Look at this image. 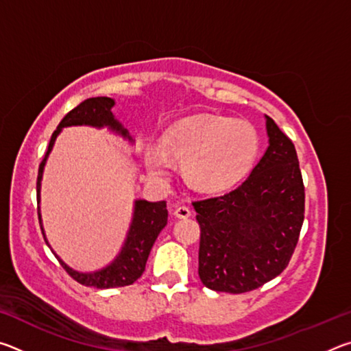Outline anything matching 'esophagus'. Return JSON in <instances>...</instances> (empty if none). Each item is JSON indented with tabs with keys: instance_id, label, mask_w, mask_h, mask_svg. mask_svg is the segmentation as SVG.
I'll return each mask as SVG.
<instances>
[{
	"instance_id": "esophagus-1",
	"label": "esophagus",
	"mask_w": 351,
	"mask_h": 351,
	"mask_svg": "<svg viewBox=\"0 0 351 351\" xmlns=\"http://www.w3.org/2000/svg\"><path fill=\"white\" fill-rule=\"evenodd\" d=\"M175 215L178 218L184 219V218H189L190 215H192V212H190V209H189L187 206H178L176 209H175Z\"/></svg>"
}]
</instances>
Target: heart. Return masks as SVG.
Listing matches in <instances>:
<instances>
[{
    "mask_svg": "<svg viewBox=\"0 0 351 351\" xmlns=\"http://www.w3.org/2000/svg\"><path fill=\"white\" fill-rule=\"evenodd\" d=\"M161 148L148 145L144 165L154 180L170 176V160L180 162L186 180L203 192H224L245 176L258 150L255 128L245 121L209 114L189 117L165 130Z\"/></svg>",
    "mask_w": 351,
    "mask_h": 351,
    "instance_id": "b5f03b06",
    "label": "heart"
}]
</instances>
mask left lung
Instances as JSON below:
<instances>
[{
  "mask_svg": "<svg viewBox=\"0 0 351 351\" xmlns=\"http://www.w3.org/2000/svg\"><path fill=\"white\" fill-rule=\"evenodd\" d=\"M269 145L232 192L195 201L201 228L198 274L204 287L240 294L287 268L305 213V187L294 144L269 116Z\"/></svg>",
  "mask_w": 351,
  "mask_h": 351,
  "instance_id": "obj_1",
  "label": "left lung"
}]
</instances>
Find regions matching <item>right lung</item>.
<instances>
[{
  "instance_id": "1",
  "label": "right lung",
  "mask_w": 351,
  "mask_h": 351,
  "mask_svg": "<svg viewBox=\"0 0 351 351\" xmlns=\"http://www.w3.org/2000/svg\"><path fill=\"white\" fill-rule=\"evenodd\" d=\"M116 105L114 100L111 97H91L86 99L85 102L77 105L74 110H71L66 116L62 119L58 127L51 136L49 147L45 154L43 161H41L38 167V178H37V201L40 204V190H41V178H43V170L49 153L52 152V147L56 144L57 136L60 134L64 127H77V125H88L104 128L106 127L110 132L122 136L123 139L128 142H133V138L130 136L128 130L123 128L121 122L117 121L112 114L111 108ZM167 204L165 201H158V203H152L147 199H136L134 201V210L132 224H130L127 239L123 241V246L117 257L111 261L105 268L94 271V272H80L64 263V261L58 257L54 252L56 257L60 261L62 266L66 269L68 274L85 287H94V288H119L127 287V285L134 283L145 271V263L148 255H150L152 247L156 241L158 235L167 224ZM38 219L41 226V232H43L46 245L49 246L47 239L45 235L43 224H41V213L38 210ZM51 247V246H49Z\"/></svg>"
}]
</instances>
